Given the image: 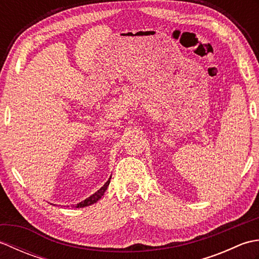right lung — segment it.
I'll return each mask as SVG.
<instances>
[{"instance_id":"right-lung-1","label":"right lung","mask_w":259,"mask_h":259,"mask_svg":"<svg viewBox=\"0 0 259 259\" xmlns=\"http://www.w3.org/2000/svg\"><path fill=\"white\" fill-rule=\"evenodd\" d=\"M110 179L111 178H109V180L107 181L106 184H104L100 189H99L96 194H93L92 196H90L89 198H87L85 200H83V201H81V202H79L78 205H76L75 207L76 208H81V207H87V206H90V205H92V203H95V202H97L99 199H100V198L103 196V194H104V191L107 190V188H108V186H109V184H110Z\"/></svg>"}]
</instances>
